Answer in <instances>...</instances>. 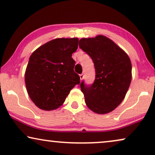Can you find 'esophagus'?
<instances>
[{
  "label": "esophagus",
  "mask_w": 155,
  "mask_h": 155,
  "mask_svg": "<svg viewBox=\"0 0 155 155\" xmlns=\"http://www.w3.org/2000/svg\"><path fill=\"white\" fill-rule=\"evenodd\" d=\"M80 80H83V78H84L83 74H80Z\"/></svg>",
  "instance_id": "esophagus-1"
}]
</instances>
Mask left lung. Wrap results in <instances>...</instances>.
<instances>
[{"label": "left lung", "instance_id": "8db88e82", "mask_svg": "<svg viewBox=\"0 0 155 155\" xmlns=\"http://www.w3.org/2000/svg\"><path fill=\"white\" fill-rule=\"evenodd\" d=\"M80 48L92 59L96 76L94 83L80 84L87 107L96 114L114 111L124 100L132 79V65L128 54L104 35L82 38Z\"/></svg>", "mask_w": 155, "mask_h": 155}]
</instances>
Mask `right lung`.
<instances>
[{
  "label": "right lung",
  "instance_id": "right-lung-1",
  "mask_svg": "<svg viewBox=\"0 0 155 155\" xmlns=\"http://www.w3.org/2000/svg\"><path fill=\"white\" fill-rule=\"evenodd\" d=\"M78 38H57L37 48L29 57L25 74L29 97L40 109L51 111L63 105L71 90L80 84L74 72L73 53Z\"/></svg>",
  "mask_w": 155,
  "mask_h": 155
}]
</instances>
